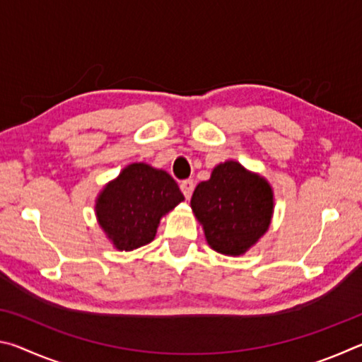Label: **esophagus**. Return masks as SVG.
<instances>
[{"label":"esophagus","instance_id":"obj_1","mask_svg":"<svg viewBox=\"0 0 362 362\" xmlns=\"http://www.w3.org/2000/svg\"><path fill=\"white\" fill-rule=\"evenodd\" d=\"M180 189H182L183 196H185V198L188 199L189 196H192V193H193V180H192V179L182 180V182H180Z\"/></svg>","mask_w":362,"mask_h":362}]
</instances>
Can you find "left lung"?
<instances>
[{
  "label": "left lung",
  "mask_w": 362,
  "mask_h": 362,
  "mask_svg": "<svg viewBox=\"0 0 362 362\" xmlns=\"http://www.w3.org/2000/svg\"><path fill=\"white\" fill-rule=\"evenodd\" d=\"M192 209L214 250L240 255L268 230L273 192L262 177L247 173L240 163L226 161L194 188Z\"/></svg>",
  "instance_id": "left-lung-1"
}]
</instances>
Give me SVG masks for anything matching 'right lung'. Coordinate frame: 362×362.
Instances as JSON below:
<instances>
[{
	"label": "right lung",
	"mask_w": 362,
	"mask_h": 362,
	"mask_svg": "<svg viewBox=\"0 0 362 362\" xmlns=\"http://www.w3.org/2000/svg\"><path fill=\"white\" fill-rule=\"evenodd\" d=\"M180 201V188L168 173L134 163L103 188L95 212L115 246L132 250L153 241L159 218Z\"/></svg>",
	"instance_id": "1"
}]
</instances>
